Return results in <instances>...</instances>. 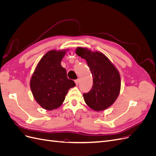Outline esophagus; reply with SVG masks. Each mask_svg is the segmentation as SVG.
<instances>
[{
    "label": "esophagus",
    "instance_id": "34e87169",
    "mask_svg": "<svg viewBox=\"0 0 156 156\" xmlns=\"http://www.w3.org/2000/svg\"><path fill=\"white\" fill-rule=\"evenodd\" d=\"M75 84H76V85H78L79 84V79H76L75 81Z\"/></svg>",
    "mask_w": 156,
    "mask_h": 156
}]
</instances>
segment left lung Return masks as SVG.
Listing matches in <instances>:
<instances>
[{
    "mask_svg": "<svg viewBox=\"0 0 156 156\" xmlns=\"http://www.w3.org/2000/svg\"><path fill=\"white\" fill-rule=\"evenodd\" d=\"M76 54L85 59L93 77L89 92L83 94L86 104L92 109L101 111L112 105L119 96L121 79L119 72L107 56L100 52L77 48Z\"/></svg>",
    "mask_w": 156,
    "mask_h": 156,
    "instance_id": "obj_1",
    "label": "left lung"
}]
</instances>
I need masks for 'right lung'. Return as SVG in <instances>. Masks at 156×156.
Returning <instances> with one entry per match:
<instances>
[{
    "label": "right lung",
    "instance_id": "1",
    "mask_svg": "<svg viewBox=\"0 0 156 156\" xmlns=\"http://www.w3.org/2000/svg\"><path fill=\"white\" fill-rule=\"evenodd\" d=\"M66 53V50L48 51L40 60L31 77L30 86L33 96L46 110L58 108L69 89L75 86L60 64Z\"/></svg>",
    "mask_w": 156,
    "mask_h": 156
}]
</instances>
